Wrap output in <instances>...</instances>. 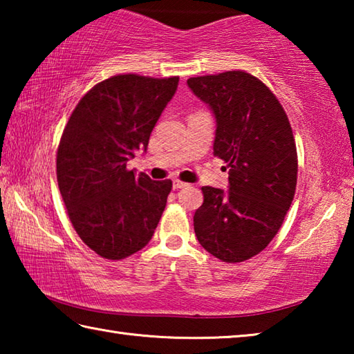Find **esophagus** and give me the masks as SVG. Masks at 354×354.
Segmentation results:
<instances>
[{
    "label": "esophagus",
    "mask_w": 354,
    "mask_h": 354,
    "mask_svg": "<svg viewBox=\"0 0 354 354\" xmlns=\"http://www.w3.org/2000/svg\"><path fill=\"white\" fill-rule=\"evenodd\" d=\"M185 183H183V181H178V179H175V181H173V189L175 190H178V189H184L185 187Z\"/></svg>",
    "instance_id": "esophagus-1"
}]
</instances>
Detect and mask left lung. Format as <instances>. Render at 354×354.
Masks as SVG:
<instances>
[{"label":"left lung","instance_id":"left-lung-1","mask_svg":"<svg viewBox=\"0 0 354 354\" xmlns=\"http://www.w3.org/2000/svg\"><path fill=\"white\" fill-rule=\"evenodd\" d=\"M215 118L214 156L230 167L227 190L203 187L196 239L223 262H242L277 236L297 187V148L283 106L245 71L187 80Z\"/></svg>","mask_w":354,"mask_h":354}]
</instances>
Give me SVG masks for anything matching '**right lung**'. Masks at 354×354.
<instances>
[{"mask_svg": "<svg viewBox=\"0 0 354 354\" xmlns=\"http://www.w3.org/2000/svg\"><path fill=\"white\" fill-rule=\"evenodd\" d=\"M179 77L118 75L75 107L57 149V183L81 241L106 259H123L151 241L171 181L128 170L176 93Z\"/></svg>", "mask_w": 354, "mask_h": 354, "instance_id": "obj_1", "label": "right lung"}]
</instances>
